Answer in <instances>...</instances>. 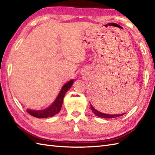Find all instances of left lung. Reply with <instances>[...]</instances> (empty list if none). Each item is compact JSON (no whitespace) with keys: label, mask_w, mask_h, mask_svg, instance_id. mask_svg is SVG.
Returning a JSON list of instances; mask_svg holds the SVG:
<instances>
[{"label":"left lung","mask_w":155,"mask_h":155,"mask_svg":"<svg viewBox=\"0 0 155 155\" xmlns=\"http://www.w3.org/2000/svg\"><path fill=\"white\" fill-rule=\"evenodd\" d=\"M91 110L93 112V113L94 114H96L97 116L98 117H101V118H116L118 117H121L124 115L125 113H122V114H105L103 113H101V112L98 111L97 110L95 109V108L92 106L91 104Z\"/></svg>","instance_id":"8db88e82"}]
</instances>
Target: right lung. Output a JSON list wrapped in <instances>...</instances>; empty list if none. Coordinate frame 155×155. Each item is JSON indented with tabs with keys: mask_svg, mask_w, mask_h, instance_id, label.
I'll return each mask as SVG.
<instances>
[{
	"mask_svg": "<svg viewBox=\"0 0 155 155\" xmlns=\"http://www.w3.org/2000/svg\"><path fill=\"white\" fill-rule=\"evenodd\" d=\"M73 82L74 80L72 79L63 85V87H62L58 97L51 106H49L47 108H45V109L40 110L27 109V113L32 115V116L39 118L51 117H53L56 114L58 113L61 109L64 95L71 88L72 84H73Z\"/></svg>",
	"mask_w": 155,
	"mask_h": 155,
	"instance_id": "1",
	"label": "right lung"
}]
</instances>
